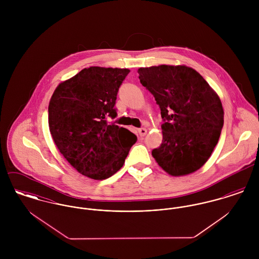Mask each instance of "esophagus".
Listing matches in <instances>:
<instances>
[{
	"label": "esophagus",
	"mask_w": 259,
	"mask_h": 259,
	"mask_svg": "<svg viewBox=\"0 0 259 259\" xmlns=\"http://www.w3.org/2000/svg\"><path fill=\"white\" fill-rule=\"evenodd\" d=\"M147 133H148V130H147L146 127H141V128H139V135H140L141 137H145V136L147 135Z\"/></svg>",
	"instance_id": "obj_1"
}]
</instances>
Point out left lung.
<instances>
[{
	"label": "left lung",
	"instance_id": "1",
	"mask_svg": "<svg viewBox=\"0 0 259 259\" xmlns=\"http://www.w3.org/2000/svg\"><path fill=\"white\" fill-rule=\"evenodd\" d=\"M163 119L162 143L151 154L172 177L199 169L218 145L223 126L222 102L195 70L160 65L138 70Z\"/></svg>",
	"mask_w": 259,
	"mask_h": 259
}]
</instances>
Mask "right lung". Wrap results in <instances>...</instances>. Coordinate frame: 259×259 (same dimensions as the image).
Returning <instances> with one entry per match:
<instances>
[{"mask_svg":"<svg viewBox=\"0 0 259 259\" xmlns=\"http://www.w3.org/2000/svg\"><path fill=\"white\" fill-rule=\"evenodd\" d=\"M128 69L90 67L61 82L49 104L52 138L64 157L90 179H109L121 168L137 136L108 124Z\"/></svg>","mask_w":259,"mask_h":259,"instance_id":"1","label":"right lung"}]
</instances>
